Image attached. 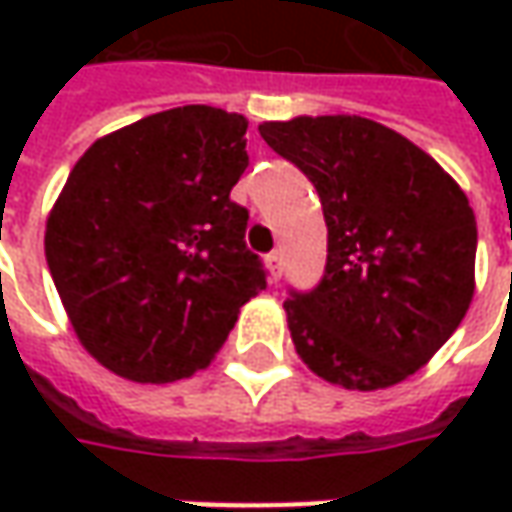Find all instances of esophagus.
Here are the masks:
<instances>
[{"instance_id":"1","label":"esophagus","mask_w":512,"mask_h":512,"mask_svg":"<svg viewBox=\"0 0 512 512\" xmlns=\"http://www.w3.org/2000/svg\"><path fill=\"white\" fill-rule=\"evenodd\" d=\"M267 270H270V279H273V282L282 276V250L267 253Z\"/></svg>"}]
</instances>
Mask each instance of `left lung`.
Here are the masks:
<instances>
[{
	"label": "left lung",
	"mask_w": 512,
	"mask_h": 512,
	"mask_svg": "<svg viewBox=\"0 0 512 512\" xmlns=\"http://www.w3.org/2000/svg\"><path fill=\"white\" fill-rule=\"evenodd\" d=\"M259 133L313 182L325 213L322 282L285 302L296 353L347 390L399 384L473 299L476 216L462 187L402 133L362 116H299Z\"/></svg>",
	"instance_id": "8db88e82"
}]
</instances>
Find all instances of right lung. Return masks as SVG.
<instances>
[{
    "label": "right lung",
    "instance_id": "add662e5",
    "mask_svg": "<svg viewBox=\"0 0 512 512\" xmlns=\"http://www.w3.org/2000/svg\"><path fill=\"white\" fill-rule=\"evenodd\" d=\"M247 119L207 105L162 110L93 142L45 230L59 299L90 356L130 382L210 364L267 287L245 245Z\"/></svg>",
    "mask_w": 512,
    "mask_h": 512
}]
</instances>
